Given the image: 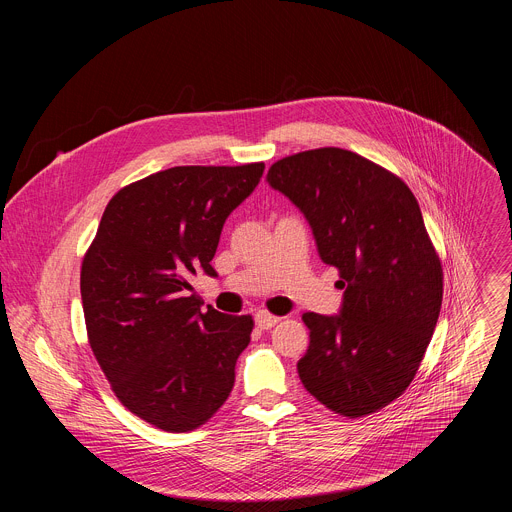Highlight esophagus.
<instances>
[{"instance_id": "obj_1", "label": "esophagus", "mask_w": 512, "mask_h": 512, "mask_svg": "<svg viewBox=\"0 0 512 512\" xmlns=\"http://www.w3.org/2000/svg\"><path fill=\"white\" fill-rule=\"evenodd\" d=\"M279 320H281V318H277V316H273V314H269V312H263V310L255 314V324H257L261 330L273 328Z\"/></svg>"}]
</instances>
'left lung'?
Listing matches in <instances>:
<instances>
[{"label": "left lung", "mask_w": 512, "mask_h": 512, "mask_svg": "<svg viewBox=\"0 0 512 512\" xmlns=\"http://www.w3.org/2000/svg\"><path fill=\"white\" fill-rule=\"evenodd\" d=\"M267 182L304 212L344 289L338 316H302L300 379L334 413H375L413 381L442 310L444 271L419 204L399 176L340 148L287 156Z\"/></svg>", "instance_id": "left-lung-1"}]
</instances>
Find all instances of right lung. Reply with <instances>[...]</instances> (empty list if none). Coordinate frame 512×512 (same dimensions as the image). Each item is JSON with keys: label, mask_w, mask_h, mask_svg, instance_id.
Returning <instances> with one entry per match:
<instances>
[{"label": "right lung", "mask_w": 512, "mask_h": 512, "mask_svg": "<svg viewBox=\"0 0 512 512\" xmlns=\"http://www.w3.org/2000/svg\"><path fill=\"white\" fill-rule=\"evenodd\" d=\"M265 164L176 166L121 188L81 267L89 344L117 399L164 431L206 423L235 385L253 330L192 294L196 271L216 275L227 216Z\"/></svg>", "instance_id": "1"}]
</instances>
